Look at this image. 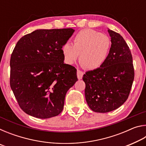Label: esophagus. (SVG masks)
Here are the masks:
<instances>
[{
    "label": "esophagus",
    "mask_w": 146,
    "mask_h": 146,
    "mask_svg": "<svg viewBox=\"0 0 146 146\" xmlns=\"http://www.w3.org/2000/svg\"><path fill=\"white\" fill-rule=\"evenodd\" d=\"M76 75H77V77L79 79V80H80V79H82L83 77V75H84V72H82V71L80 70H77L76 71Z\"/></svg>",
    "instance_id": "34e87169"
}]
</instances>
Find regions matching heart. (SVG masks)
I'll return each mask as SVG.
<instances>
[{"label": "heart", "mask_w": 146, "mask_h": 146, "mask_svg": "<svg viewBox=\"0 0 146 146\" xmlns=\"http://www.w3.org/2000/svg\"><path fill=\"white\" fill-rule=\"evenodd\" d=\"M111 48L108 36L91 29L81 30L75 35L73 45L66 43L61 51L64 62L73 65L79 57L82 65L89 70L100 68L108 60Z\"/></svg>", "instance_id": "heart-1"}]
</instances>
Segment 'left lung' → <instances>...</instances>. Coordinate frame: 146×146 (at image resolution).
Masks as SVG:
<instances>
[{
  "mask_svg": "<svg viewBox=\"0 0 146 146\" xmlns=\"http://www.w3.org/2000/svg\"><path fill=\"white\" fill-rule=\"evenodd\" d=\"M111 48L108 60L98 70L83 76L85 97L93 111L108 113L122 106L129 97L135 72L131 53L127 43L117 32L108 29Z\"/></svg>",
  "mask_w": 146,
  "mask_h": 146,
  "instance_id": "8db88e82",
  "label": "left lung"
}]
</instances>
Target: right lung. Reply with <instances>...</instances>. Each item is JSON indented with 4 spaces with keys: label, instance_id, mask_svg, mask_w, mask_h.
<instances>
[{
    "label": "right lung",
    "instance_id": "right-lung-1",
    "mask_svg": "<svg viewBox=\"0 0 146 146\" xmlns=\"http://www.w3.org/2000/svg\"><path fill=\"white\" fill-rule=\"evenodd\" d=\"M74 31L37 29L17 42L10 59V86L29 115L49 118L63 110L66 93L78 80L76 68L64 64L61 51Z\"/></svg>",
    "mask_w": 146,
    "mask_h": 146
}]
</instances>
